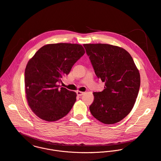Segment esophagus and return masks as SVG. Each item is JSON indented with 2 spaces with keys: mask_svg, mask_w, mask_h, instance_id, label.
<instances>
[{
  "mask_svg": "<svg viewBox=\"0 0 161 161\" xmlns=\"http://www.w3.org/2000/svg\"><path fill=\"white\" fill-rule=\"evenodd\" d=\"M76 93H77V95L78 96H81V95H83L85 93V92H81V91H77Z\"/></svg>",
  "mask_w": 161,
  "mask_h": 161,
  "instance_id": "obj_1",
  "label": "esophagus"
}]
</instances>
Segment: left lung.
I'll use <instances>...</instances> for the list:
<instances>
[{"mask_svg": "<svg viewBox=\"0 0 161 161\" xmlns=\"http://www.w3.org/2000/svg\"><path fill=\"white\" fill-rule=\"evenodd\" d=\"M83 46L95 75L105 83L103 91L93 93L90 113L102 123H118L135 105L140 86L139 71L129 52L121 47L105 43Z\"/></svg>", "mask_w": 161, "mask_h": 161, "instance_id": "obj_1", "label": "left lung"}]
</instances>
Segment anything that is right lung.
Masks as SVG:
<instances>
[{
	"label": "right lung",
	"instance_id": "obj_1",
	"mask_svg": "<svg viewBox=\"0 0 161 161\" xmlns=\"http://www.w3.org/2000/svg\"><path fill=\"white\" fill-rule=\"evenodd\" d=\"M85 52L80 44H47L28 62L25 72L26 97L30 109L41 119L58 121L71 111L76 93L64 87L59 88L58 82L69 73Z\"/></svg>",
	"mask_w": 161,
	"mask_h": 161
}]
</instances>
